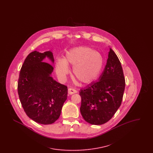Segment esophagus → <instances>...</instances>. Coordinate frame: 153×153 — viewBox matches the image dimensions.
Instances as JSON below:
<instances>
[{"mask_svg":"<svg viewBox=\"0 0 153 153\" xmlns=\"http://www.w3.org/2000/svg\"><path fill=\"white\" fill-rule=\"evenodd\" d=\"M77 93V91L74 89H73L72 88H69L68 89V94L69 95H72L74 94H76Z\"/></svg>","mask_w":153,"mask_h":153,"instance_id":"obj_1","label":"esophagus"}]
</instances>
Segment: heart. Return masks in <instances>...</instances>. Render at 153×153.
Wrapping results in <instances>:
<instances>
[{
  "instance_id": "obj_1",
  "label": "heart",
  "mask_w": 153,
  "mask_h": 153,
  "mask_svg": "<svg viewBox=\"0 0 153 153\" xmlns=\"http://www.w3.org/2000/svg\"><path fill=\"white\" fill-rule=\"evenodd\" d=\"M69 65L73 66V76L77 80L89 84L100 76L104 59L100 53L91 48L76 47L67 51L64 59L58 58L56 62V72L60 80H65L70 71Z\"/></svg>"
}]
</instances>
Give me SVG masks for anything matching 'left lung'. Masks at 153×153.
<instances>
[{
    "mask_svg": "<svg viewBox=\"0 0 153 153\" xmlns=\"http://www.w3.org/2000/svg\"><path fill=\"white\" fill-rule=\"evenodd\" d=\"M97 80L80 90V112L88 123L101 125L109 121L120 106L125 89L121 63L110 48L107 64Z\"/></svg>",
    "mask_w": 153,
    "mask_h": 153,
    "instance_id": "1",
    "label": "left lung"
}]
</instances>
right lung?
<instances>
[{
    "label": "right lung",
    "mask_w": 153,
    "mask_h": 153,
    "mask_svg": "<svg viewBox=\"0 0 153 153\" xmlns=\"http://www.w3.org/2000/svg\"><path fill=\"white\" fill-rule=\"evenodd\" d=\"M46 58L54 64L51 51H36L27 56L19 73L18 92L26 115L36 123L50 124L61 115L68 88L51 77L53 67L44 62Z\"/></svg>",
    "instance_id": "1"
}]
</instances>
